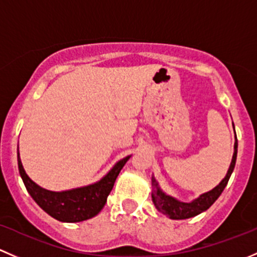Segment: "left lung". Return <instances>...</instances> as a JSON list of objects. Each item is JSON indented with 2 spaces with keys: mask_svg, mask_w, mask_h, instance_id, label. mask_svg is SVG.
Wrapping results in <instances>:
<instances>
[{
  "mask_svg": "<svg viewBox=\"0 0 257 257\" xmlns=\"http://www.w3.org/2000/svg\"><path fill=\"white\" fill-rule=\"evenodd\" d=\"M234 126V123H232ZM235 131V128H234ZM236 155H237V140L236 135H235V144H234V155H232L231 163L227 169L226 176L224 177L223 181L218 184L215 188L209 190L207 193H203L199 197L193 199L192 202L184 203L181 200L176 199V198L171 197V195L166 194L161 187L158 186V182L156 181L155 177L152 176V202L155 207L157 208L158 211L163 214V215L168 216L169 219H174V220H182V219H189L193 216L198 215V214L203 213L207 209L213 205V203L220 197L223 193L224 188L226 187L227 182H229L230 176H231L232 171H234L235 163H236Z\"/></svg>",
  "mask_w": 257,
  "mask_h": 257,
  "instance_id": "8db88e82",
  "label": "left lung"
}]
</instances>
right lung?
Returning <instances> with one entry per match:
<instances>
[{
	"mask_svg": "<svg viewBox=\"0 0 257 257\" xmlns=\"http://www.w3.org/2000/svg\"><path fill=\"white\" fill-rule=\"evenodd\" d=\"M130 157L131 156H126L116 162L115 166L95 183L63 192H52L39 187L28 177L17 150L18 169L28 193L47 214L63 223H79L97 215L104 208L118 173Z\"/></svg>",
	"mask_w": 257,
	"mask_h": 257,
	"instance_id": "right-lung-1",
	"label": "right lung"
}]
</instances>
